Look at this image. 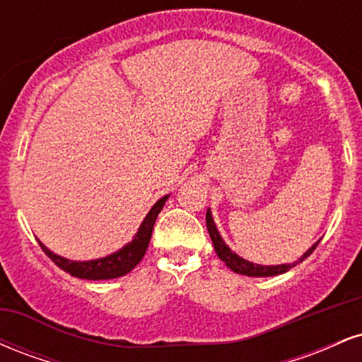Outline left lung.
Returning a JSON list of instances; mask_svg holds the SVG:
<instances>
[{"instance_id":"1","label":"left lung","mask_w":362,"mask_h":362,"mask_svg":"<svg viewBox=\"0 0 362 362\" xmlns=\"http://www.w3.org/2000/svg\"><path fill=\"white\" fill-rule=\"evenodd\" d=\"M206 226H207V231H209L211 240H213L214 250H216V253H218L219 259L226 264V267H230L231 271L236 274H243V276H250V277H271V276H279V274L288 272L289 269L294 267V265L300 264V262L305 260L306 257H310L311 253H313L315 248H317V245L320 243V240H318V242L315 243L308 252L303 253V257L300 260L293 262V264L259 265V264H253V262L242 259V257H238L235 252L230 250V247L223 242L221 235H219L218 228H216V224L213 221V216H211L209 209H207V213H206Z\"/></svg>"}]
</instances>
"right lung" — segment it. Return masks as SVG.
I'll list each match as a JSON object with an SVG mask.
<instances>
[{
    "label": "right lung",
    "mask_w": 362,
    "mask_h": 362,
    "mask_svg": "<svg viewBox=\"0 0 362 362\" xmlns=\"http://www.w3.org/2000/svg\"><path fill=\"white\" fill-rule=\"evenodd\" d=\"M168 195L161 197L155 206L149 209V213L144 218V221L141 223L138 233L132 238L131 243H127L126 247L120 248L119 252H114L112 255L103 257V259L97 260H88V262H74L68 260L64 257L56 255V253L49 250L47 247H44L40 243L45 255L51 259L57 267L71 274L73 277H80V279H90V281H100V279H115V277L126 276L127 272H131L136 265L139 264L141 259L144 257V253L148 250L149 240H151L153 226L160 214V211L163 209L165 202H167Z\"/></svg>",
    "instance_id": "add662e5"
}]
</instances>
